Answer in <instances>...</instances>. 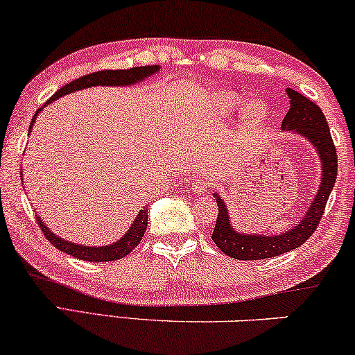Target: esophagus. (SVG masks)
Returning <instances> with one entry per match:
<instances>
[{"instance_id": "1", "label": "esophagus", "mask_w": 355, "mask_h": 355, "mask_svg": "<svg viewBox=\"0 0 355 355\" xmlns=\"http://www.w3.org/2000/svg\"><path fill=\"white\" fill-rule=\"evenodd\" d=\"M193 189L196 193H204L205 189H207V180H205L204 177H196L193 180Z\"/></svg>"}]
</instances>
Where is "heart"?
Segmentation results:
<instances>
[{"label": "heart", "instance_id": "b5f03b06", "mask_svg": "<svg viewBox=\"0 0 355 355\" xmlns=\"http://www.w3.org/2000/svg\"><path fill=\"white\" fill-rule=\"evenodd\" d=\"M244 102H245L244 95H239L234 92H221L216 95L215 107L218 108L221 114H230L234 110L242 107ZM264 114H266V107H264L260 100H250V102L245 105L244 116L247 121H250V123H257V121H260Z\"/></svg>", "mask_w": 355, "mask_h": 355}]
</instances>
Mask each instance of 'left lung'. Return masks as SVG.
I'll use <instances>...</instances> for the list:
<instances>
[{
    "instance_id": "1",
    "label": "left lung",
    "mask_w": 355,
    "mask_h": 355,
    "mask_svg": "<svg viewBox=\"0 0 355 355\" xmlns=\"http://www.w3.org/2000/svg\"><path fill=\"white\" fill-rule=\"evenodd\" d=\"M287 94L290 97V110L282 121V129L296 130L304 139H308L315 148V151L319 153L322 164L319 193L311 202V207L306 210V215L300 220V225L279 236L239 234L234 228H231L228 210H226L223 199L218 194H215V200L218 204V216H216L211 241L221 252L231 258H236V260H263V258L282 255L285 252L303 245L319 226L322 215L325 211L327 200H329L331 189L335 187L338 175V155L324 111L317 107L313 100L293 91V89L288 87Z\"/></svg>"
}]
</instances>
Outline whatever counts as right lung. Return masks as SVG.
Wrapping results in <instances>:
<instances>
[{"label":"right lung","instance_id":"obj_1","mask_svg":"<svg viewBox=\"0 0 355 355\" xmlns=\"http://www.w3.org/2000/svg\"><path fill=\"white\" fill-rule=\"evenodd\" d=\"M159 70L157 65H146V67H135V68H129V70H102V71H95V73H89V75H84L79 79H75V81L65 84V86L60 87L52 97L47 100V103L54 102L55 98L62 97V95H67L70 92L79 91V89H86L91 86H129V84H135L141 81L144 78H148L153 73H156ZM40 111V110H38ZM36 111L33 119L30 123V129L33 125L36 114ZM146 205L144 209L139 211L137 218L134 221V225L130 226V230L127 231V234L123 237V239L116 242L113 245L108 247H86V245H76L73 242L63 241L60 237H57L55 234L46 228V225L42 223L40 216H36V221H38L40 228L42 231V234L46 236V239L51 242L52 245L59 250L68 253V255L79 258V260L84 261H114L119 260V258H124L129 255V253L134 250V248L140 244L141 237L145 236L146 226H148V215H146Z\"/></svg>","mask_w":355,"mask_h":355}]
</instances>
